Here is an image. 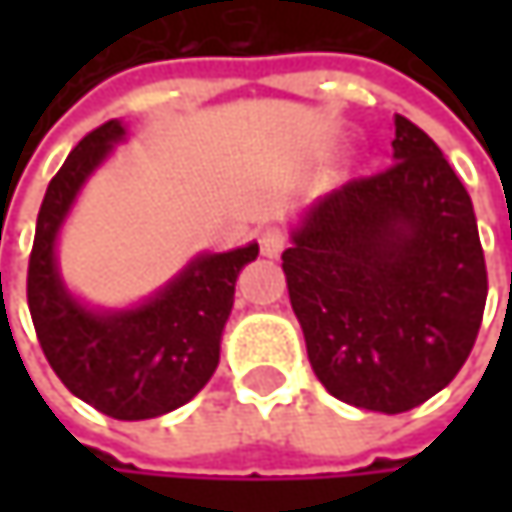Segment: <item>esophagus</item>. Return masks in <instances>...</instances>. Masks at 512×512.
<instances>
[{
    "mask_svg": "<svg viewBox=\"0 0 512 512\" xmlns=\"http://www.w3.org/2000/svg\"><path fill=\"white\" fill-rule=\"evenodd\" d=\"M284 246H287V234L281 228H266L260 234V252L266 257H278L284 252Z\"/></svg>",
    "mask_w": 512,
    "mask_h": 512,
    "instance_id": "esophagus-1",
    "label": "esophagus"
}]
</instances>
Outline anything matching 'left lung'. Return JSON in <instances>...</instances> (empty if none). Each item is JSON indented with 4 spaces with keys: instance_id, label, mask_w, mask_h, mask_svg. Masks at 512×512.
I'll list each match as a JSON object with an SVG mask.
<instances>
[{
    "instance_id": "1",
    "label": "left lung",
    "mask_w": 512,
    "mask_h": 512,
    "mask_svg": "<svg viewBox=\"0 0 512 512\" xmlns=\"http://www.w3.org/2000/svg\"><path fill=\"white\" fill-rule=\"evenodd\" d=\"M391 148L394 165L311 204L281 255L317 379L385 415L421 406L460 373L489 290L451 162L403 115Z\"/></svg>"
}]
</instances>
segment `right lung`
Segmentation results:
<instances>
[{
    "mask_svg": "<svg viewBox=\"0 0 512 512\" xmlns=\"http://www.w3.org/2000/svg\"><path fill=\"white\" fill-rule=\"evenodd\" d=\"M121 121L91 130L50 180L26 296L41 350L70 394L118 421H145L189 403L213 376L234 284L257 243L198 255L156 296L127 311H94L73 299L55 266V240L76 192L124 139Z\"/></svg>",
    "mask_w": 512,
    "mask_h": 512,
    "instance_id": "obj_1",
    "label": "right lung"
}]
</instances>
